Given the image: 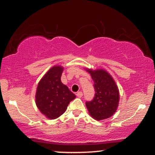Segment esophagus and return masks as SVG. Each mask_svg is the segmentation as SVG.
<instances>
[{"label":"esophagus","mask_w":155,"mask_h":155,"mask_svg":"<svg viewBox=\"0 0 155 155\" xmlns=\"http://www.w3.org/2000/svg\"><path fill=\"white\" fill-rule=\"evenodd\" d=\"M82 95H83V94H82V92H78L77 93H76V96H77L78 97H82Z\"/></svg>","instance_id":"obj_1"}]
</instances>
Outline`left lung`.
I'll return each instance as SVG.
<instances>
[{"label": "left lung", "mask_w": 155, "mask_h": 155, "mask_svg": "<svg viewBox=\"0 0 155 155\" xmlns=\"http://www.w3.org/2000/svg\"><path fill=\"white\" fill-rule=\"evenodd\" d=\"M94 81L95 97L90 102H86L89 114L96 120L111 117L119 106L120 92L113 77L104 69L86 68Z\"/></svg>", "instance_id": "left-lung-1"}]
</instances>
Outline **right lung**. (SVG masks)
<instances>
[{
	"label": "right lung",
	"mask_w": 155,
	"mask_h": 155,
	"mask_svg": "<svg viewBox=\"0 0 155 155\" xmlns=\"http://www.w3.org/2000/svg\"><path fill=\"white\" fill-rule=\"evenodd\" d=\"M63 67L54 65L44 74L38 84L35 104L47 118L54 120L66 111L76 95L61 81Z\"/></svg>",
	"instance_id": "add662e5"
}]
</instances>
